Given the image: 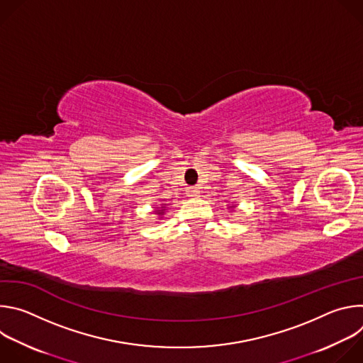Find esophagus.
<instances>
[{"instance_id": "34e87169", "label": "esophagus", "mask_w": 363, "mask_h": 363, "mask_svg": "<svg viewBox=\"0 0 363 363\" xmlns=\"http://www.w3.org/2000/svg\"><path fill=\"white\" fill-rule=\"evenodd\" d=\"M188 195L189 196H199V188L198 186H191L188 189Z\"/></svg>"}]
</instances>
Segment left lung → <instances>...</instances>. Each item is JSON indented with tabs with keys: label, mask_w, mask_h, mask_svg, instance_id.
<instances>
[{
	"label": "left lung",
	"mask_w": 363,
	"mask_h": 363,
	"mask_svg": "<svg viewBox=\"0 0 363 363\" xmlns=\"http://www.w3.org/2000/svg\"><path fill=\"white\" fill-rule=\"evenodd\" d=\"M235 205H237V203H235ZM235 205H234V203H233V205H230V210H233V208H234V206H235Z\"/></svg>",
	"instance_id": "8db88e82"
}]
</instances>
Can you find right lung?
Wrapping results in <instances>:
<instances>
[{
    "mask_svg": "<svg viewBox=\"0 0 363 363\" xmlns=\"http://www.w3.org/2000/svg\"><path fill=\"white\" fill-rule=\"evenodd\" d=\"M153 208H155V210H153L152 213L157 214L158 218H162L164 214H165L167 210H168V208H167V203H161V205H158V206H153Z\"/></svg>",
    "mask_w": 363,
    "mask_h": 363,
    "instance_id": "1",
    "label": "right lung"
}]
</instances>
